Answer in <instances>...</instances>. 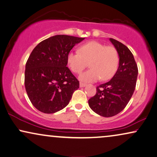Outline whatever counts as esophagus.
I'll use <instances>...</instances> for the list:
<instances>
[{
	"label": "esophagus",
	"mask_w": 157,
	"mask_h": 157,
	"mask_svg": "<svg viewBox=\"0 0 157 157\" xmlns=\"http://www.w3.org/2000/svg\"><path fill=\"white\" fill-rule=\"evenodd\" d=\"M85 85H86V84H85V83H83V82H80V88H83V87H85Z\"/></svg>",
	"instance_id": "34e87169"
}]
</instances>
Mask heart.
<instances>
[{
    "instance_id": "heart-1",
    "label": "heart",
    "mask_w": 157,
    "mask_h": 157,
    "mask_svg": "<svg viewBox=\"0 0 157 157\" xmlns=\"http://www.w3.org/2000/svg\"><path fill=\"white\" fill-rule=\"evenodd\" d=\"M120 62L118 51L112 45H105L98 41H90L79 48L78 52L67 55V64L73 72L79 74L89 66L90 69L80 75V80L89 82L108 80L117 71Z\"/></svg>"
}]
</instances>
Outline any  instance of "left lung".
Segmentation results:
<instances>
[{"label": "left lung", "mask_w": 157, "mask_h": 157, "mask_svg": "<svg viewBox=\"0 0 157 157\" xmlns=\"http://www.w3.org/2000/svg\"><path fill=\"white\" fill-rule=\"evenodd\" d=\"M109 40L118 51V69L112 80L97 86L96 95L88 100L91 109L104 117L114 116L125 108L136 89L138 73L133 55L128 48L116 40Z\"/></svg>", "instance_id": "left-lung-1"}]
</instances>
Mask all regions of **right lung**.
Returning a JSON list of instances; mask_svg holds the SVG:
<instances>
[{"label":"right lung","instance_id":"1","mask_svg":"<svg viewBox=\"0 0 157 157\" xmlns=\"http://www.w3.org/2000/svg\"><path fill=\"white\" fill-rule=\"evenodd\" d=\"M84 37L58 35L40 42L25 67L27 96L40 112L53 114L66 107L80 82L67 65V55Z\"/></svg>","mask_w":157,"mask_h":157}]
</instances>
